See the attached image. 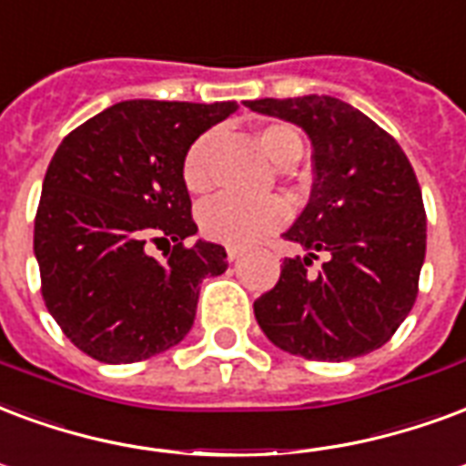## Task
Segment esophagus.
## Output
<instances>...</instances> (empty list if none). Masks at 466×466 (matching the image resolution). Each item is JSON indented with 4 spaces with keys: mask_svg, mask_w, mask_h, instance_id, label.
Wrapping results in <instances>:
<instances>
[{
    "mask_svg": "<svg viewBox=\"0 0 466 466\" xmlns=\"http://www.w3.org/2000/svg\"><path fill=\"white\" fill-rule=\"evenodd\" d=\"M242 249H237V247H227V259L229 261H237V259H242Z\"/></svg>",
    "mask_w": 466,
    "mask_h": 466,
    "instance_id": "esophagus-1",
    "label": "esophagus"
}]
</instances>
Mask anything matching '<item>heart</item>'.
Segmentation results:
<instances>
[{"instance_id":"obj_1","label":"heart","mask_w":466,"mask_h":466,"mask_svg":"<svg viewBox=\"0 0 466 466\" xmlns=\"http://www.w3.org/2000/svg\"><path fill=\"white\" fill-rule=\"evenodd\" d=\"M215 133L199 136L182 160V182L189 192H205L209 187V147ZM261 153L277 167H291L301 157V136L286 123H268L257 133ZM289 219V207L279 199H267L257 205H247L232 198L209 199L199 209V229L212 242L247 249L261 242L267 234L279 229Z\"/></svg>"}]
</instances>
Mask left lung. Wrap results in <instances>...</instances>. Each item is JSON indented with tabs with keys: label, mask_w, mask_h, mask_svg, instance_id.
<instances>
[{
	"label": "left lung",
	"mask_w": 466,
	"mask_h": 466,
	"mask_svg": "<svg viewBox=\"0 0 466 466\" xmlns=\"http://www.w3.org/2000/svg\"><path fill=\"white\" fill-rule=\"evenodd\" d=\"M294 123L313 147L311 199L284 237L306 257L284 259L254 301L271 343L309 360H350L385 346L408 319L425 261L427 217L408 155L365 113L333 96L244 101ZM323 250L319 275L308 267Z\"/></svg>",
	"instance_id": "1"
}]
</instances>
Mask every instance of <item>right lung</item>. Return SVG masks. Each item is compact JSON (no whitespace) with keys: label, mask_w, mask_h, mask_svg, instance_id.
I'll list each match as a JSON object with an SVG mask.
<instances>
[{"label":"right lung","mask_w":466,"mask_h":466,"mask_svg":"<svg viewBox=\"0 0 466 466\" xmlns=\"http://www.w3.org/2000/svg\"><path fill=\"white\" fill-rule=\"evenodd\" d=\"M234 101H123L54 153L34 222L41 294L66 339L101 363H136L177 346L198 313L199 281L227 271L198 234L182 160ZM150 238H170L163 262Z\"/></svg>","instance_id":"1"}]
</instances>
